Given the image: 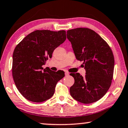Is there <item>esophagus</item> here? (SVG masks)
I'll use <instances>...</instances> for the list:
<instances>
[{
    "instance_id": "1",
    "label": "esophagus",
    "mask_w": 128,
    "mask_h": 128,
    "mask_svg": "<svg viewBox=\"0 0 128 128\" xmlns=\"http://www.w3.org/2000/svg\"><path fill=\"white\" fill-rule=\"evenodd\" d=\"M64 74H65L66 76H68L69 75V72H67V71H66V72H64Z\"/></svg>"
}]
</instances>
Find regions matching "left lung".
I'll use <instances>...</instances> for the list:
<instances>
[{
	"instance_id": "obj_1",
	"label": "left lung",
	"mask_w": 128,
	"mask_h": 128,
	"mask_svg": "<svg viewBox=\"0 0 128 128\" xmlns=\"http://www.w3.org/2000/svg\"><path fill=\"white\" fill-rule=\"evenodd\" d=\"M76 59L84 61L86 75L71 73L74 84L70 88L72 97L80 102L91 104L98 101L110 87L114 58L106 41L88 28H76L67 31Z\"/></svg>"
}]
</instances>
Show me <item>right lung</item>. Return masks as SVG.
Listing matches in <instances>:
<instances>
[{"mask_svg": "<svg viewBox=\"0 0 128 128\" xmlns=\"http://www.w3.org/2000/svg\"><path fill=\"white\" fill-rule=\"evenodd\" d=\"M66 39L64 30H36L17 44L13 52L12 72L17 89L26 99L42 102L53 96L64 72L49 68L42 70V65Z\"/></svg>", "mask_w": 128, "mask_h": 128, "instance_id": "right-lung-1", "label": "right lung"}]
</instances>
